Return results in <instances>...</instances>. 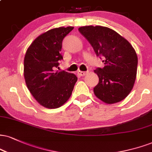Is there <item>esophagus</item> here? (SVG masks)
Returning <instances> with one entry per match:
<instances>
[{
	"mask_svg": "<svg viewBox=\"0 0 152 152\" xmlns=\"http://www.w3.org/2000/svg\"><path fill=\"white\" fill-rule=\"evenodd\" d=\"M77 73L80 76H85V75H86L88 74L87 71H78Z\"/></svg>",
	"mask_w": 152,
	"mask_h": 152,
	"instance_id": "obj_1",
	"label": "esophagus"
}]
</instances>
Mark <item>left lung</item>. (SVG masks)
<instances>
[{"label": "left lung", "instance_id": "8db88e82", "mask_svg": "<svg viewBox=\"0 0 152 152\" xmlns=\"http://www.w3.org/2000/svg\"><path fill=\"white\" fill-rule=\"evenodd\" d=\"M94 48L97 56H103V68L95 73L99 78L94 94L107 104L124 100L133 88L137 76L138 58L131 44L115 31L103 26L78 28Z\"/></svg>", "mask_w": 152, "mask_h": 152}]
</instances>
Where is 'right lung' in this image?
I'll return each mask as SVG.
<instances>
[{
  "label": "right lung",
  "instance_id": "right-lung-1",
  "mask_svg": "<svg viewBox=\"0 0 152 152\" xmlns=\"http://www.w3.org/2000/svg\"><path fill=\"white\" fill-rule=\"evenodd\" d=\"M74 27H60L38 36L24 58V77L34 99L43 107L58 108L69 99L78 78L74 74L55 71L63 58L62 41Z\"/></svg>",
  "mask_w": 152,
  "mask_h": 152
}]
</instances>
